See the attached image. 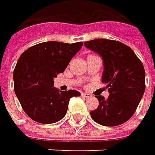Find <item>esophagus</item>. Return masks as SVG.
I'll return each mask as SVG.
<instances>
[{
	"label": "esophagus",
	"mask_w": 155,
	"mask_h": 155,
	"mask_svg": "<svg viewBox=\"0 0 155 155\" xmlns=\"http://www.w3.org/2000/svg\"><path fill=\"white\" fill-rule=\"evenodd\" d=\"M82 96H83V97H91V94L86 93V92L84 93H84H82Z\"/></svg>",
	"instance_id": "34e87169"
}]
</instances>
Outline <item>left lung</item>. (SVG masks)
I'll list each match as a JSON object with an SVG mask.
<instances>
[{
	"label": "left lung",
	"mask_w": 155,
	"mask_h": 155,
	"mask_svg": "<svg viewBox=\"0 0 155 155\" xmlns=\"http://www.w3.org/2000/svg\"><path fill=\"white\" fill-rule=\"evenodd\" d=\"M84 46L103 61L102 81L110 93L108 98L96 96L99 105L90 111L92 119L105 127H115L131 118L145 91V71L134 51L120 41L95 39Z\"/></svg>",
	"instance_id": "8db88e82"
}]
</instances>
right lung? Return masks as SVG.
Returning a JSON list of instances; mask_svg holds the SVG:
<instances>
[{"mask_svg":"<svg viewBox=\"0 0 155 155\" xmlns=\"http://www.w3.org/2000/svg\"><path fill=\"white\" fill-rule=\"evenodd\" d=\"M82 46L81 41H45L20 56L14 71V85L28 117L41 124L58 122L67 114L70 99L81 96L76 90H58L54 86V78L66 70Z\"/></svg>","mask_w":155,"mask_h":155,"instance_id":"obj_1","label":"right lung"}]
</instances>
